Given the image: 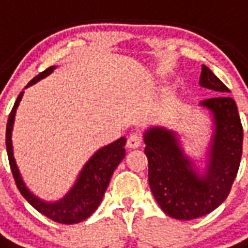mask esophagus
Listing matches in <instances>:
<instances>
[{
  "instance_id": "obj_1",
  "label": "esophagus",
  "mask_w": 248,
  "mask_h": 248,
  "mask_svg": "<svg viewBox=\"0 0 248 248\" xmlns=\"http://www.w3.org/2000/svg\"><path fill=\"white\" fill-rule=\"evenodd\" d=\"M141 136L137 135V133H132L131 136L128 137V141H126V146L129 149H136L139 146L141 145Z\"/></svg>"
}]
</instances>
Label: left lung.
Masks as SVG:
<instances>
[{"label": "left lung", "mask_w": 248, "mask_h": 248, "mask_svg": "<svg viewBox=\"0 0 248 248\" xmlns=\"http://www.w3.org/2000/svg\"><path fill=\"white\" fill-rule=\"evenodd\" d=\"M200 86L217 95L198 104L211 116L205 170L186 155L178 132L155 125L144 133L152 193L166 216L181 220L206 216L227 198L242 157L243 128L230 90L206 66Z\"/></svg>", "instance_id": "left-lung-1"}]
</instances>
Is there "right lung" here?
<instances>
[{
    "label": "right lung",
    "instance_id": "1",
    "mask_svg": "<svg viewBox=\"0 0 248 248\" xmlns=\"http://www.w3.org/2000/svg\"><path fill=\"white\" fill-rule=\"evenodd\" d=\"M54 70H55V66L48 67L47 70H45L34 78L26 86V88L39 82L43 78L48 77ZM22 96L23 92H21L9 115L8 125H6V151H8L9 162H10L13 177L16 180L18 190L21 191L25 200L28 201L34 209H37L41 214L46 216L50 219L55 220L58 223H64V225L79 223L87 219L96 210L97 206L100 205L113 171L125 157L124 146H125L126 139L120 137L116 141L103 146L99 151L95 152L91 158L84 164L75 184L61 200L52 201V202L41 200L39 197L32 194L31 191L29 190L26 184L23 182L22 176L19 173L17 162L14 158V152H13V125H14L16 112Z\"/></svg>",
    "mask_w": 248,
    "mask_h": 248
}]
</instances>
